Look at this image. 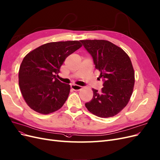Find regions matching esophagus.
<instances>
[{
	"instance_id": "34e87169",
	"label": "esophagus",
	"mask_w": 160,
	"mask_h": 160,
	"mask_svg": "<svg viewBox=\"0 0 160 160\" xmlns=\"http://www.w3.org/2000/svg\"><path fill=\"white\" fill-rule=\"evenodd\" d=\"M71 89H72L73 91H78L81 90L82 87H81V86H79V85H71Z\"/></svg>"
}]
</instances>
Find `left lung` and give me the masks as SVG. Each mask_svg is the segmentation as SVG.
Listing matches in <instances>:
<instances>
[{
  "instance_id": "1",
  "label": "left lung",
  "mask_w": 160,
  "mask_h": 160,
  "mask_svg": "<svg viewBox=\"0 0 160 160\" xmlns=\"http://www.w3.org/2000/svg\"><path fill=\"white\" fill-rule=\"evenodd\" d=\"M92 57L95 68L103 78L101 91L92 89L88 111L101 118L112 117L127 105L132 94L135 77L131 60L122 48L104 40H81Z\"/></svg>"
}]
</instances>
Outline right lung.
I'll return each instance as SVG.
<instances>
[{"instance_id":"right-lung-1","label":"right lung","mask_w":160,"mask_h":160,"mask_svg":"<svg viewBox=\"0 0 160 160\" xmlns=\"http://www.w3.org/2000/svg\"><path fill=\"white\" fill-rule=\"evenodd\" d=\"M80 41L47 43L23 59L19 69V87L25 102L34 111L48 114L65 102L71 87L59 81L56 75L67 57L82 46Z\"/></svg>"}]
</instances>
